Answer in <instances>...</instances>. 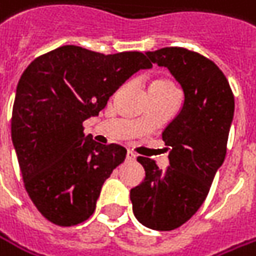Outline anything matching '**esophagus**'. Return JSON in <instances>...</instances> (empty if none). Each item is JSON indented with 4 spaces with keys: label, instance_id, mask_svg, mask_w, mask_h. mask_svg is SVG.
<instances>
[{
    "label": "esophagus",
    "instance_id": "34e87169",
    "mask_svg": "<svg viewBox=\"0 0 256 256\" xmlns=\"http://www.w3.org/2000/svg\"><path fill=\"white\" fill-rule=\"evenodd\" d=\"M134 158H136V154H134L133 152H130V150H128V153H126V160H128V162H133Z\"/></svg>",
    "mask_w": 256,
    "mask_h": 256
}]
</instances>
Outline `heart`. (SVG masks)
Masks as SVG:
<instances>
[{"label":"heart","mask_w":256,"mask_h":256,"mask_svg":"<svg viewBox=\"0 0 256 256\" xmlns=\"http://www.w3.org/2000/svg\"><path fill=\"white\" fill-rule=\"evenodd\" d=\"M148 90H154V92H167V90H176V88H174V84H172L170 80L158 78V79H154V80L152 82Z\"/></svg>","instance_id":"obj_1"}]
</instances>
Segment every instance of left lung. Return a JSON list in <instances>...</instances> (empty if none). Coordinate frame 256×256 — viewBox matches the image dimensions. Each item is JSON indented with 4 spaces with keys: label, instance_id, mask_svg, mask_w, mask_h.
I'll list each match as a JSON object with an SVG mask.
<instances>
[{
    "label": "left lung",
    "instance_id": "1",
    "mask_svg": "<svg viewBox=\"0 0 256 256\" xmlns=\"http://www.w3.org/2000/svg\"><path fill=\"white\" fill-rule=\"evenodd\" d=\"M146 55L170 70L184 92V103L162 134L170 166L160 170L154 160L137 157L146 177L130 190V200L138 222L172 231L187 222L207 198L224 163L235 104L225 75L206 56L177 46Z\"/></svg>",
    "mask_w": 256,
    "mask_h": 256
}]
</instances>
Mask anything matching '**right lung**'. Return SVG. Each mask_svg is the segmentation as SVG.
Masks as SVG:
<instances>
[{
	"mask_svg": "<svg viewBox=\"0 0 256 256\" xmlns=\"http://www.w3.org/2000/svg\"><path fill=\"white\" fill-rule=\"evenodd\" d=\"M152 64L142 52L103 55L65 45L32 60L16 86L11 137L24 184L48 221L80 224L92 216L103 182L126 148L84 136L122 84Z\"/></svg>",
	"mask_w": 256,
	"mask_h": 256,
	"instance_id": "add662e5",
	"label": "right lung"
}]
</instances>
